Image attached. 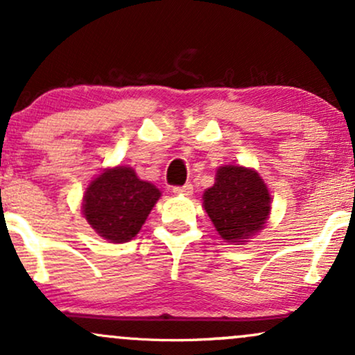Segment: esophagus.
<instances>
[{"mask_svg": "<svg viewBox=\"0 0 355 355\" xmlns=\"http://www.w3.org/2000/svg\"><path fill=\"white\" fill-rule=\"evenodd\" d=\"M193 191V185L191 183H185L182 187H173V193L177 195H190Z\"/></svg>", "mask_w": 355, "mask_h": 355, "instance_id": "esophagus-1", "label": "esophagus"}]
</instances>
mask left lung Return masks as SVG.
<instances>
[{
    "instance_id": "left-lung-1",
    "label": "left lung",
    "mask_w": 355,
    "mask_h": 355,
    "mask_svg": "<svg viewBox=\"0 0 355 355\" xmlns=\"http://www.w3.org/2000/svg\"><path fill=\"white\" fill-rule=\"evenodd\" d=\"M203 209L220 237L239 245L263 229L270 193L255 170L225 165L217 170L214 187L203 193Z\"/></svg>"
}]
</instances>
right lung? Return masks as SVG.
Masks as SVG:
<instances>
[{
    "label": "right lung",
    "instance_id": "obj_1",
    "mask_svg": "<svg viewBox=\"0 0 355 355\" xmlns=\"http://www.w3.org/2000/svg\"><path fill=\"white\" fill-rule=\"evenodd\" d=\"M160 195L157 187L140 180L135 170L120 165L92 180L81 211L100 237L123 243L140 232Z\"/></svg>",
    "mask_w": 355,
    "mask_h": 355
}]
</instances>
